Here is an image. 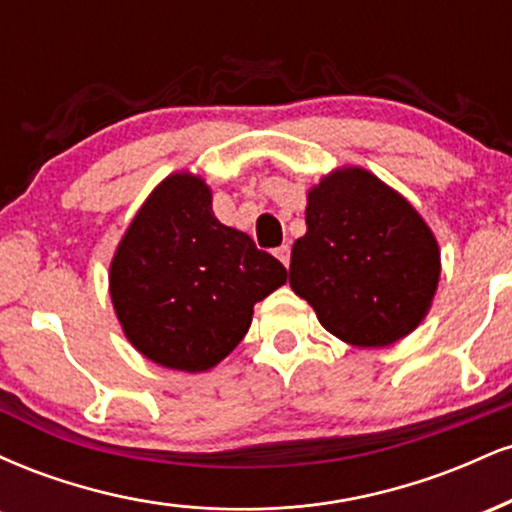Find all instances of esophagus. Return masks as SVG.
Masks as SVG:
<instances>
[{
	"mask_svg": "<svg viewBox=\"0 0 512 512\" xmlns=\"http://www.w3.org/2000/svg\"><path fill=\"white\" fill-rule=\"evenodd\" d=\"M274 255H276V260L284 264V267H289V264H291V248H289V245H281V248H276Z\"/></svg>",
	"mask_w": 512,
	"mask_h": 512,
	"instance_id": "obj_1",
	"label": "esophagus"
}]
</instances>
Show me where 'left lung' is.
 Segmentation results:
<instances>
[{
    "label": "left lung",
    "instance_id": "8db88e82",
    "mask_svg": "<svg viewBox=\"0 0 512 512\" xmlns=\"http://www.w3.org/2000/svg\"><path fill=\"white\" fill-rule=\"evenodd\" d=\"M289 284L351 346H387L419 327L440 279V250L419 211L363 168H339L308 192Z\"/></svg>",
    "mask_w": 512,
    "mask_h": 512
}]
</instances>
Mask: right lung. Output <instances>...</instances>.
Listing matches in <instances>:
<instances>
[{
	"instance_id": "1",
	"label": "right lung",
	"mask_w": 512,
	"mask_h": 512,
	"mask_svg": "<svg viewBox=\"0 0 512 512\" xmlns=\"http://www.w3.org/2000/svg\"><path fill=\"white\" fill-rule=\"evenodd\" d=\"M286 284V269L248 233L223 226L211 190L173 173L137 211L110 262V298L139 354L202 373L248 332L257 301Z\"/></svg>"
}]
</instances>
